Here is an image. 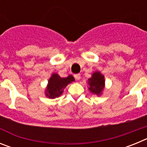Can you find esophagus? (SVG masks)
Here are the masks:
<instances>
[{"mask_svg":"<svg viewBox=\"0 0 147 147\" xmlns=\"http://www.w3.org/2000/svg\"><path fill=\"white\" fill-rule=\"evenodd\" d=\"M74 77H75V79H76V80H80V78H81V76H80V74H77L74 75Z\"/></svg>","mask_w":147,"mask_h":147,"instance_id":"esophagus-1","label":"esophagus"}]
</instances>
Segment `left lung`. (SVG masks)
<instances>
[{
  "label": "left lung",
  "mask_w": 147,
  "mask_h": 147,
  "mask_svg": "<svg viewBox=\"0 0 147 147\" xmlns=\"http://www.w3.org/2000/svg\"><path fill=\"white\" fill-rule=\"evenodd\" d=\"M105 76L99 71H96L92 74V76L88 79L89 90L93 94L100 96L105 89Z\"/></svg>",
  "instance_id": "1"
}]
</instances>
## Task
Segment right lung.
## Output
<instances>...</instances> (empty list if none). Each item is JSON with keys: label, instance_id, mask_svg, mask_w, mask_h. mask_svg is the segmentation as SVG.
<instances>
[{"label": "right lung", "instance_id": "obj_1", "mask_svg": "<svg viewBox=\"0 0 147 147\" xmlns=\"http://www.w3.org/2000/svg\"><path fill=\"white\" fill-rule=\"evenodd\" d=\"M74 76L69 75L65 78H62L57 74H53L49 80L47 88L45 90V96L49 98L59 97L63 93V90L68 84L74 82Z\"/></svg>", "mask_w": 147, "mask_h": 147}]
</instances>
